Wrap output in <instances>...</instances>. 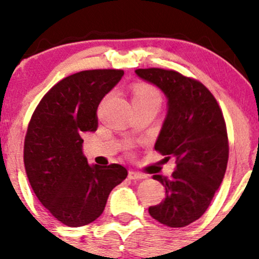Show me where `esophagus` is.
<instances>
[{
	"label": "esophagus",
	"instance_id": "esophagus-1",
	"mask_svg": "<svg viewBox=\"0 0 259 259\" xmlns=\"http://www.w3.org/2000/svg\"><path fill=\"white\" fill-rule=\"evenodd\" d=\"M129 178H130V180H133V181H139V180H144V178H146V176L141 175V173L135 172V171H130L129 172Z\"/></svg>",
	"mask_w": 259,
	"mask_h": 259
}]
</instances>
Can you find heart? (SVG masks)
<instances>
[{
    "label": "heart",
    "instance_id": "heart-1",
    "mask_svg": "<svg viewBox=\"0 0 259 259\" xmlns=\"http://www.w3.org/2000/svg\"><path fill=\"white\" fill-rule=\"evenodd\" d=\"M133 102L134 103H156L160 106L161 93L153 84L138 82L133 86Z\"/></svg>",
    "mask_w": 259,
    "mask_h": 259
}]
</instances>
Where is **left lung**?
Here are the masks:
<instances>
[{
  "label": "left lung",
  "instance_id": "1",
  "mask_svg": "<svg viewBox=\"0 0 259 259\" xmlns=\"http://www.w3.org/2000/svg\"><path fill=\"white\" fill-rule=\"evenodd\" d=\"M136 75L156 84L168 99V112L155 150L175 157L171 178L155 175L166 198L150 206V215L169 227H184L209 208L225 176L229 139L221 108L198 79L173 70L138 69Z\"/></svg>",
  "mask_w": 259,
  "mask_h": 259
}]
</instances>
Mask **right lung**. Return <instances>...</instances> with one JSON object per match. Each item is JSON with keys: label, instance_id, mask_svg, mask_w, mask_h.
Returning a JSON list of instances; mask_svg holds the SVG:
<instances>
[{"label": "right lung", "instance_id": "1", "mask_svg": "<svg viewBox=\"0 0 259 259\" xmlns=\"http://www.w3.org/2000/svg\"><path fill=\"white\" fill-rule=\"evenodd\" d=\"M123 70H86L59 81L34 110L24 139V167L36 198L56 220L79 227L101 217L125 167L90 166L82 151L86 132L98 127L97 109Z\"/></svg>", "mask_w": 259, "mask_h": 259}]
</instances>
